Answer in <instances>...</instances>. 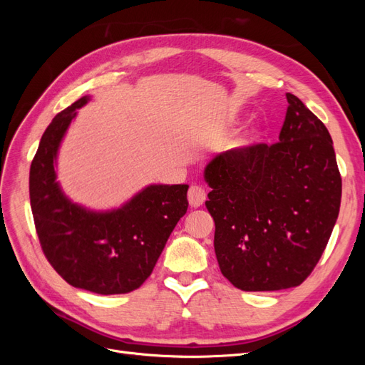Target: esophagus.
Instances as JSON below:
<instances>
[{"mask_svg":"<svg viewBox=\"0 0 365 365\" xmlns=\"http://www.w3.org/2000/svg\"><path fill=\"white\" fill-rule=\"evenodd\" d=\"M187 197H189V202L192 207H201L205 201L207 193L201 185H192L189 189V196Z\"/></svg>","mask_w":365,"mask_h":365,"instance_id":"34e87169","label":"esophagus"}]
</instances>
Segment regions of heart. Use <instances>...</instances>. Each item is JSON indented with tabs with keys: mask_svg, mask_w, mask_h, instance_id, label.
I'll return each instance as SVG.
<instances>
[{
	"mask_svg": "<svg viewBox=\"0 0 365 365\" xmlns=\"http://www.w3.org/2000/svg\"><path fill=\"white\" fill-rule=\"evenodd\" d=\"M259 134H260V132H259L257 128L250 129L248 132H245V134L236 141V146L237 148H247V146L252 145V143L259 138Z\"/></svg>",
	"mask_w": 365,
	"mask_h": 365,
	"instance_id": "heart-1",
	"label": "heart"
}]
</instances>
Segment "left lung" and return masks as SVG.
Listing matches in <instances>:
<instances>
[{
	"mask_svg": "<svg viewBox=\"0 0 365 365\" xmlns=\"http://www.w3.org/2000/svg\"><path fill=\"white\" fill-rule=\"evenodd\" d=\"M274 145L219 153L204 169L220 272L242 291L302 284L339 213L341 175L327 128L300 98Z\"/></svg>",
	"mask_w": 365,
	"mask_h": 365,
	"instance_id": "1",
	"label": "left lung"
}]
</instances>
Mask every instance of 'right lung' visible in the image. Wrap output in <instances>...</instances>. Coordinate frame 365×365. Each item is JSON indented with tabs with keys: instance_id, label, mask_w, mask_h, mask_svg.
<instances>
[{
	"instance_id": "right-lung-1",
	"label": "right lung",
	"mask_w": 365,
	"mask_h": 365,
	"mask_svg": "<svg viewBox=\"0 0 365 365\" xmlns=\"http://www.w3.org/2000/svg\"><path fill=\"white\" fill-rule=\"evenodd\" d=\"M83 96L63 109L43 132L30 165V205L43 254L74 288L113 295L145 283L178 220L185 215L187 184H150L113 210L73 202L58 181L61 143Z\"/></svg>"
}]
</instances>
